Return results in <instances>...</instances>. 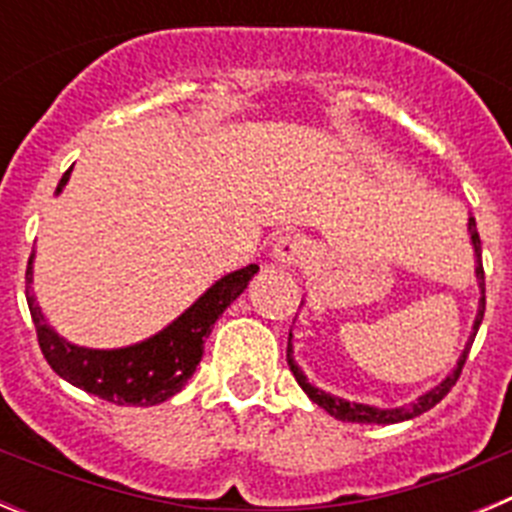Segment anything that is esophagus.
Returning a JSON list of instances; mask_svg holds the SVG:
<instances>
[{"label": "esophagus", "mask_w": 512, "mask_h": 512, "mask_svg": "<svg viewBox=\"0 0 512 512\" xmlns=\"http://www.w3.org/2000/svg\"><path fill=\"white\" fill-rule=\"evenodd\" d=\"M312 256V243L307 241L305 235H297V233H289L282 235L274 248H271V259L277 261L279 266H295L302 264Z\"/></svg>", "instance_id": "34e87169"}]
</instances>
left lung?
<instances>
[{"label": "left lung", "mask_w": 512, "mask_h": 512, "mask_svg": "<svg viewBox=\"0 0 512 512\" xmlns=\"http://www.w3.org/2000/svg\"><path fill=\"white\" fill-rule=\"evenodd\" d=\"M469 238H472V248H474V274H477V282H479V310H477V318H474L472 325V336H469L467 346L461 351L459 361L456 366L446 374L443 382H438L433 390H428L425 395H420L418 400L408 402V405H402V408H377V405H364V402H351V400H343L338 395H330V392L320 390L315 384L307 382L305 372H302V366L295 361V348H292V333H289V341H287V364L295 374L297 384H300L305 395L310 397L315 405L330 413L336 420H343V423H374V425H390V423H402V420H410V418H418V415L428 413L433 405L443 400V397L449 395L451 387L456 384L461 374V366L467 361L469 356V348H472L474 336H477L479 325H482V318H485V269H482V246H479V233H477V223H474V217H469Z\"/></svg>", "instance_id": "8db88e82"}]
</instances>
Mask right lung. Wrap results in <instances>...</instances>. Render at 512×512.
<instances>
[{
    "label": "right lung",
    "mask_w": 512,
    "mask_h": 512,
    "mask_svg": "<svg viewBox=\"0 0 512 512\" xmlns=\"http://www.w3.org/2000/svg\"><path fill=\"white\" fill-rule=\"evenodd\" d=\"M71 169L61 176L56 194L63 192ZM33 259L35 253L27 261L25 297L45 361L51 364L58 377L79 390L115 402V405H135V408L166 402L182 390L202 361L205 341L212 333L215 320L228 310L230 302L243 295V289L259 271L256 264H248L220 277L200 300L189 305L179 318L171 320L164 330H158L156 336L146 338V341L122 348H87L69 343L45 323V315L40 312L38 300L30 289Z\"/></svg>",
    "instance_id": "obj_1"
}]
</instances>
